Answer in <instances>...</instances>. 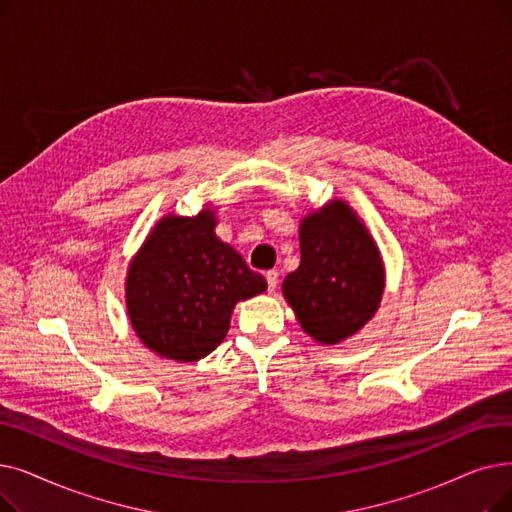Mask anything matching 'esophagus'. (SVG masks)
<instances>
[{
    "instance_id": "esophagus-1",
    "label": "esophagus",
    "mask_w": 512,
    "mask_h": 512,
    "mask_svg": "<svg viewBox=\"0 0 512 512\" xmlns=\"http://www.w3.org/2000/svg\"><path fill=\"white\" fill-rule=\"evenodd\" d=\"M265 280H268V291L274 293L276 286H278V272H276V270H270L268 274H265Z\"/></svg>"
}]
</instances>
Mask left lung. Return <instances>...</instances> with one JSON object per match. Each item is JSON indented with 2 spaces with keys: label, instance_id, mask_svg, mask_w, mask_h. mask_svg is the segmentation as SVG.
Instances as JSON below:
<instances>
[{
  "label": "left lung",
  "instance_id": "1",
  "mask_svg": "<svg viewBox=\"0 0 512 512\" xmlns=\"http://www.w3.org/2000/svg\"><path fill=\"white\" fill-rule=\"evenodd\" d=\"M299 247V268L284 278L282 295L311 339L337 345L381 307L385 263L379 244L347 201L332 198L303 215Z\"/></svg>",
  "mask_w": 512,
  "mask_h": 512
}]
</instances>
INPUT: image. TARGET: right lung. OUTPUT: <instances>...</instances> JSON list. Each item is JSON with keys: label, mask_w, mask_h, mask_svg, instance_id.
<instances>
[{"label": "right lung", "mask_w": 512, "mask_h": 512, "mask_svg": "<svg viewBox=\"0 0 512 512\" xmlns=\"http://www.w3.org/2000/svg\"><path fill=\"white\" fill-rule=\"evenodd\" d=\"M217 211L167 213L131 257L125 278L129 324L146 349L198 362L226 339L238 301L265 293L263 276L215 234Z\"/></svg>", "instance_id": "obj_1"}]
</instances>
